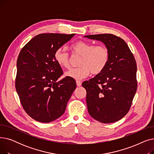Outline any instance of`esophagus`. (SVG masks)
<instances>
[{"mask_svg": "<svg viewBox=\"0 0 154 154\" xmlns=\"http://www.w3.org/2000/svg\"><path fill=\"white\" fill-rule=\"evenodd\" d=\"M76 84L78 87L81 86V85H82V82H81V81H80V80H76Z\"/></svg>", "mask_w": 154, "mask_h": 154, "instance_id": "34e87169", "label": "esophagus"}]
</instances>
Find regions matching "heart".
<instances>
[{
  "instance_id": "obj_1",
  "label": "heart",
  "mask_w": 154,
  "mask_h": 154,
  "mask_svg": "<svg viewBox=\"0 0 154 154\" xmlns=\"http://www.w3.org/2000/svg\"><path fill=\"white\" fill-rule=\"evenodd\" d=\"M69 48L72 55L80 56L79 67L70 69L65 75L76 80L84 79L91 73L99 74L106 68L110 59L109 50L103 45H95L91 42L79 40L72 44ZM54 59L60 67L66 69L70 67V54L62 48L55 51Z\"/></svg>"
}]
</instances>
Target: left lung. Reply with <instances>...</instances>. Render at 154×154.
I'll list each match as a JSON object with an SVG mask.
<instances>
[{
	"label": "left lung",
	"mask_w": 154,
	"mask_h": 154,
	"mask_svg": "<svg viewBox=\"0 0 154 154\" xmlns=\"http://www.w3.org/2000/svg\"><path fill=\"white\" fill-rule=\"evenodd\" d=\"M108 48L110 59L104 70L82 85L91 116L103 124L117 122L130 110L137 88V63L124 40L111 34L85 35Z\"/></svg>",
	"instance_id": "1"
}]
</instances>
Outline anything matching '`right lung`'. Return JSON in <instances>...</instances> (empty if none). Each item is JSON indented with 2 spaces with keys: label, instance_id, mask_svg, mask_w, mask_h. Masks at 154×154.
Instances as JSON below:
<instances>
[{
  "label": "right lung",
  "instance_id": "1",
  "mask_svg": "<svg viewBox=\"0 0 154 154\" xmlns=\"http://www.w3.org/2000/svg\"><path fill=\"white\" fill-rule=\"evenodd\" d=\"M75 34H40L25 45L17 60L15 88L27 114L40 122L59 118L76 88L72 78L63 74L54 59L55 51Z\"/></svg>",
  "mask_w": 154,
  "mask_h": 154
}]
</instances>
